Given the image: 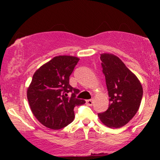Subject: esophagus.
I'll list each match as a JSON object with an SVG mask.
<instances>
[{
    "mask_svg": "<svg viewBox=\"0 0 160 160\" xmlns=\"http://www.w3.org/2000/svg\"><path fill=\"white\" fill-rule=\"evenodd\" d=\"M86 103H87V104H88V106H92V105H93V99L87 100Z\"/></svg>",
    "mask_w": 160,
    "mask_h": 160,
    "instance_id": "1",
    "label": "esophagus"
}]
</instances>
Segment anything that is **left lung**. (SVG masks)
Instances as JSON below:
<instances>
[{
    "mask_svg": "<svg viewBox=\"0 0 160 160\" xmlns=\"http://www.w3.org/2000/svg\"><path fill=\"white\" fill-rule=\"evenodd\" d=\"M100 58L110 103L108 110L99 113L98 117L107 126L118 128L128 124L138 111L142 98V87L118 56L103 53Z\"/></svg>",
    "mask_w": 160,
    "mask_h": 160,
    "instance_id": "left-lung-1",
    "label": "left lung"
}]
</instances>
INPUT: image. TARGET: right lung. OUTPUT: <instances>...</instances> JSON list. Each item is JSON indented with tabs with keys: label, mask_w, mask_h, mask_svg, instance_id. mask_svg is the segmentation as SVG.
Segmentation results:
<instances>
[{
	"label": "right lung",
	"mask_w": 160,
	"mask_h": 160,
	"mask_svg": "<svg viewBox=\"0 0 160 160\" xmlns=\"http://www.w3.org/2000/svg\"><path fill=\"white\" fill-rule=\"evenodd\" d=\"M80 59L58 56L38 69L27 90V98L34 116L44 126L58 130L73 121L74 108L85 104L76 98L80 90L69 83L70 76ZM72 92L71 96L68 93Z\"/></svg>",
	"instance_id": "obj_1"
}]
</instances>
